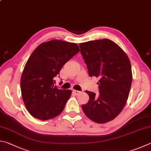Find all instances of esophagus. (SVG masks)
Here are the masks:
<instances>
[{
    "label": "esophagus",
    "mask_w": 151,
    "mask_h": 151,
    "mask_svg": "<svg viewBox=\"0 0 151 151\" xmlns=\"http://www.w3.org/2000/svg\"><path fill=\"white\" fill-rule=\"evenodd\" d=\"M73 92V93H74V94H75V95H78V94H80L81 93V92L78 91V90H74Z\"/></svg>",
    "instance_id": "34e87169"
}]
</instances>
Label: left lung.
<instances>
[{"instance_id":"obj_1","label":"left lung","mask_w":151,"mask_h":151,"mask_svg":"<svg viewBox=\"0 0 151 151\" xmlns=\"http://www.w3.org/2000/svg\"><path fill=\"white\" fill-rule=\"evenodd\" d=\"M79 47L89 76L100 78L97 83L100 94L86 90L89 100L82 109L93 122H110L124 108L129 94L132 83L129 59L118 45L108 39L82 43Z\"/></svg>"}]
</instances>
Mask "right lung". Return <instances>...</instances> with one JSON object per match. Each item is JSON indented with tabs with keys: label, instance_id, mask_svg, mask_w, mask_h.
I'll list each match as a JSON object with an SVG mask.
<instances>
[{
	"label": "right lung",
	"instance_id": "add662e5",
	"mask_svg": "<svg viewBox=\"0 0 151 151\" xmlns=\"http://www.w3.org/2000/svg\"><path fill=\"white\" fill-rule=\"evenodd\" d=\"M79 51L76 43L53 40L40 44L29 57L20 87L26 108L35 118L48 120L64 109L72 91L59 89L54 78Z\"/></svg>",
	"mask_w": 151,
	"mask_h": 151
}]
</instances>
